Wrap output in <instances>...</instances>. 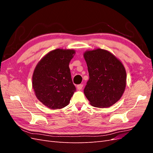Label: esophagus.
I'll return each instance as SVG.
<instances>
[{"label": "esophagus", "mask_w": 153, "mask_h": 153, "mask_svg": "<svg viewBox=\"0 0 153 153\" xmlns=\"http://www.w3.org/2000/svg\"><path fill=\"white\" fill-rule=\"evenodd\" d=\"M83 86V84H79V85H77V89L81 90V89H82Z\"/></svg>", "instance_id": "obj_1"}]
</instances>
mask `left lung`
<instances>
[{"mask_svg":"<svg viewBox=\"0 0 153 153\" xmlns=\"http://www.w3.org/2000/svg\"><path fill=\"white\" fill-rule=\"evenodd\" d=\"M89 79L84 94L90 104L107 108L121 98L126 85L125 68L110 52L97 48L84 53Z\"/></svg>","mask_w":153,"mask_h":153,"instance_id":"obj_1","label":"left lung"}]
</instances>
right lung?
Wrapping results in <instances>:
<instances>
[{
    "label": "right lung",
    "mask_w": 153,
    "mask_h": 153,
    "mask_svg": "<svg viewBox=\"0 0 153 153\" xmlns=\"http://www.w3.org/2000/svg\"><path fill=\"white\" fill-rule=\"evenodd\" d=\"M75 51H51L35 67L32 85L37 98L51 109H60L69 104L76 91L69 64Z\"/></svg>",
    "instance_id": "1"
}]
</instances>
